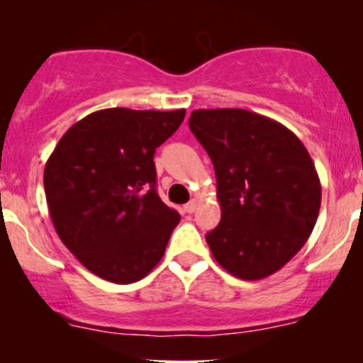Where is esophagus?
<instances>
[{"label":"esophagus","mask_w":363,"mask_h":363,"mask_svg":"<svg viewBox=\"0 0 363 363\" xmlns=\"http://www.w3.org/2000/svg\"><path fill=\"white\" fill-rule=\"evenodd\" d=\"M196 206H198V205H196V201H189L187 205H184V211H186V213H194Z\"/></svg>","instance_id":"1"}]
</instances>
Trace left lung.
Listing matches in <instances>:
<instances>
[{
	"instance_id": "left-lung-1",
	"label": "left lung",
	"mask_w": 363,
	"mask_h": 363,
	"mask_svg": "<svg viewBox=\"0 0 363 363\" xmlns=\"http://www.w3.org/2000/svg\"><path fill=\"white\" fill-rule=\"evenodd\" d=\"M189 129L210 155L222 220L211 254L240 280L277 273L309 239L320 182L302 141L277 121L244 109L191 112Z\"/></svg>"
}]
</instances>
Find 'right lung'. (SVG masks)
<instances>
[{"label": "right lung", "instance_id": "right-lung-1", "mask_svg": "<svg viewBox=\"0 0 363 363\" xmlns=\"http://www.w3.org/2000/svg\"><path fill=\"white\" fill-rule=\"evenodd\" d=\"M186 111L104 109L62 135L44 169L49 213L62 244L104 280L145 278L181 220L157 193L155 150Z\"/></svg>", "mask_w": 363, "mask_h": 363}]
</instances>
